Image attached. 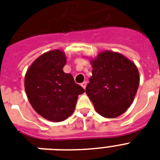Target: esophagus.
Masks as SVG:
<instances>
[{
  "label": "esophagus",
  "instance_id": "1",
  "mask_svg": "<svg viewBox=\"0 0 160 160\" xmlns=\"http://www.w3.org/2000/svg\"><path fill=\"white\" fill-rule=\"evenodd\" d=\"M86 85H87V82H86V81H84L83 83H81V86H82L84 89H85V88H86Z\"/></svg>",
  "mask_w": 160,
  "mask_h": 160
}]
</instances>
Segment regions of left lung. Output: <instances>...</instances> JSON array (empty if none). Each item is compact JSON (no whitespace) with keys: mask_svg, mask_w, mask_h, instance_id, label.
I'll return each instance as SVG.
<instances>
[{"mask_svg":"<svg viewBox=\"0 0 160 160\" xmlns=\"http://www.w3.org/2000/svg\"><path fill=\"white\" fill-rule=\"evenodd\" d=\"M92 76L85 92L97 113L105 118H116L126 111L136 95L139 73L136 65L124 55L106 51L90 60Z\"/></svg>","mask_w":160,"mask_h":160,"instance_id":"left-lung-1","label":"left lung"}]
</instances>
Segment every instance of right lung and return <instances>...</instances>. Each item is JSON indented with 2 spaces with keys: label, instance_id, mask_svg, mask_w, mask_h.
Segmentation results:
<instances>
[{
  "label": "right lung",
  "instance_id": "obj_1",
  "mask_svg": "<svg viewBox=\"0 0 160 160\" xmlns=\"http://www.w3.org/2000/svg\"><path fill=\"white\" fill-rule=\"evenodd\" d=\"M64 51L54 50L42 54L26 73L25 90L33 109L47 120L60 122L75 110L78 95L85 92L71 74L64 72Z\"/></svg>",
  "mask_w": 160,
  "mask_h": 160
}]
</instances>
